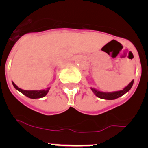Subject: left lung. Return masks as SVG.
<instances>
[{"instance_id": "obj_1", "label": "left lung", "mask_w": 148, "mask_h": 148, "mask_svg": "<svg viewBox=\"0 0 148 148\" xmlns=\"http://www.w3.org/2000/svg\"><path fill=\"white\" fill-rule=\"evenodd\" d=\"M133 84V80L130 82L125 89H123L122 90H120V91H117V92H100V91H98V90H95L93 88H91L92 92H94L97 97L100 98V99H108V100H113V99H118V98L121 97V95H123L124 94H125L126 92H127L129 90L131 89L132 86Z\"/></svg>"}]
</instances>
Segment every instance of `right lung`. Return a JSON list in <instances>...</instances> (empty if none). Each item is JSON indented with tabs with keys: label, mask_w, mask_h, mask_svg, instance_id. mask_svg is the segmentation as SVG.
<instances>
[{
	"label": "right lung",
	"mask_w": 148,
	"mask_h": 148,
	"mask_svg": "<svg viewBox=\"0 0 148 148\" xmlns=\"http://www.w3.org/2000/svg\"><path fill=\"white\" fill-rule=\"evenodd\" d=\"M12 84L16 90H18L19 92H21L23 95L27 96L28 98H30V99H40V98L44 97L47 94V92H49V88H47L46 90H23L22 89L19 88L14 82H12Z\"/></svg>",
	"instance_id": "right-lung-1"
}]
</instances>
